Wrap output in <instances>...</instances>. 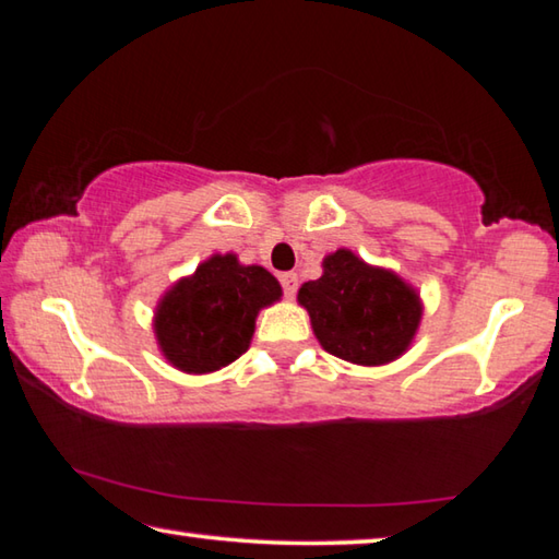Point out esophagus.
Returning a JSON list of instances; mask_svg holds the SVG:
<instances>
[{
	"label": "esophagus",
	"instance_id": "obj_1",
	"mask_svg": "<svg viewBox=\"0 0 559 559\" xmlns=\"http://www.w3.org/2000/svg\"><path fill=\"white\" fill-rule=\"evenodd\" d=\"M281 286H283V293H286L288 298L296 296V290H298V276H296V273H283Z\"/></svg>",
	"mask_w": 559,
	"mask_h": 559
}]
</instances>
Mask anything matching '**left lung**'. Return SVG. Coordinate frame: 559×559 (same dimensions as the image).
<instances>
[{"instance_id": "obj_1", "label": "left lung", "mask_w": 559, "mask_h": 559, "mask_svg": "<svg viewBox=\"0 0 559 559\" xmlns=\"http://www.w3.org/2000/svg\"><path fill=\"white\" fill-rule=\"evenodd\" d=\"M298 302L308 310L323 349L365 367L402 357L424 310L409 283L394 271L370 266L347 249L323 259V276L302 283Z\"/></svg>"}]
</instances>
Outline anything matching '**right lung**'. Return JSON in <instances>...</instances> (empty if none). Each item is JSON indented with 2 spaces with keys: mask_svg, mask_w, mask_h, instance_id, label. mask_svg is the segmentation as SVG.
Returning a JSON list of instances; mask_svg holds the SVG:
<instances>
[{
  "mask_svg": "<svg viewBox=\"0 0 559 559\" xmlns=\"http://www.w3.org/2000/svg\"><path fill=\"white\" fill-rule=\"evenodd\" d=\"M276 300L281 283L266 269L214 253L159 298L153 323L159 353L187 374L222 370L249 349L259 310Z\"/></svg>",
  "mask_w": 559,
  "mask_h": 559,
  "instance_id": "right-lung-1",
  "label": "right lung"
}]
</instances>
